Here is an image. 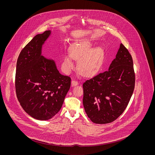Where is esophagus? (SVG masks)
<instances>
[{
    "mask_svg": "<svg viewBox=\"0 0 155 155\" xmlns=\"http://www.w3.org/2000/svg\"><path fill=\"white\" fill-rule=\"evenodd\" d=\"M71 84L72 86H76V85H78L79 84L78 81L77 80H72V81H71Z\"/></svg>",
    "mask_w": 155,
    "mask_h": 155,
    "instance_id": "1",
    "label": "esophagus"
}]
</instances>
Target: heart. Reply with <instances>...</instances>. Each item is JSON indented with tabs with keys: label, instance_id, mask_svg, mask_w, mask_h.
<instances>
[{
	"label": "heart",
	"instance_id": "obj_1",
	"mask_svg": "<svg viewBox=\"0 0 155 155\" xmlns=\"http://www.w3.org/2000/svg\"><path fill=\"white\" fill-rule=\"evenodd\" d=\"M91 45L87 41H81L73 45L70 49V54H66L64 57V71L69 72L75 67L74 59H79L78 68L82 75L91 77L98 73L102 65L104 51L100 48L91 51Z\"/></svg>",
	"mask_w": 155,
	"mask_h": 155
}]
</instances>
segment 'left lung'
<instances>
[{"label": "left lung", "mask_w": 155, "mask_h": 155, "mask_svg": "<svg viewBox=\"0 0 155 155\" xmlns=\"http://www.w3.org/2000/svg\"><path fill=\"white\" fill-rule=\"evenodd\" d=\"M134 86L133 61L121 43L108 71L87 80L83 84V103L87 117L96 124L113 122L124 111Z\"/></svg>", "instance_id": "left-lung-1"}]
</instances>
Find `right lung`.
<instances>
[{"label": "right lung", "mask_w": 155, "mask_h": 155, "mask_svg": "<svg viewBox=\"0 0 155 155\" xmlns=\"http://www.w3.org/2000/svg\"><path fill=\"white\" fill-rule=\"evenodd\" d=\"M51 34L36 35L21 50L16 62V96L25 111L38 120H48L61 110L71 78L61 75L53 60L41 55L43 44Z\"/></svg>", "instance_id": "add662e5"}]
</instances>
